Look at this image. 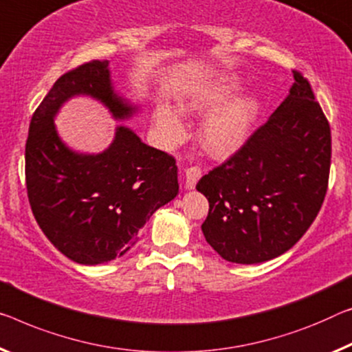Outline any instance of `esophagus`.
I'll return each instance as SVG.
<instances>
[{"label": "esophagus", "instance_id": "34e87169", "mask_svg": "<svg viewBox=\"0 0 352 352\" xmlns=\"http://www.w3.org/2000/svg\"><path fill=\"white\" fill-rule=\"evenodd\" d=\"M199 177H201V168L198 166H190V168L186 170V187L193 188L197 186Z\"/></svg>", "mask_w": 352, "mask_h": 352}]
</instances>
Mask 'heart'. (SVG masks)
<instances>
[{
    "mask_svg": "<svg viewBox=\"0 0 352 352\" xmlns=\"http://www.w3.org/2000/svg\"><path fill=\"white\" fill-rule=\"evenodd\" d=\"M239 88V78L226 75L195 91L179 105L181 111L192 113L222 104L209 113L199 129L203 148L215 159H228L234 154L245 143L258 116L259 104L256 97L241 96L228 100ZM154 118L165 142L175 143L182 137L181 118L170 107H159Z\"/></svg>",
    "mask_w": 352,
    "mask_h": 352,
    "instance_id": "b5f03b06",
    "label": "heart"
}]
</instances>
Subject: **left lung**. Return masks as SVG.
<instances>
[{
    "mask_svg": "<svg viewBox=\"0 0 352 352\" xmlns=\"http://www.w3.org/2000/svg\"><path fill=\"white\" fill-rule=\"evenodd\" d=\"M293 74L289 96L269 120L197 184L209 201L203 234L230 263L256 264L288 252L326 197L331 126L308 80Z\"/></svg>",
    "mask_w": 352,
    "mask_h": 352,
    "instance_id": "8db88e82",
    "label": "left lung"
}]
</instances>
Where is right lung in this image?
<instances>
[{"label":"right lung","mask_w":352,"mask_h":352,"mask_svg":"<svg viewBox=\"0 0 352 352\" xmlns=\"http://www.w3.org/2000/svg\"><path fill=\"white\" fill-rule=\"evenodd\" d=\"M100 100L116 120L137 111L113 91L108 61L85 63L59 77L36 108L25 148L32 215L47 239L78 264L108 263L137 244L138 231L177 195L173 155L120 126L110 148L78 154L58 137L53 118L70 97Z\"/></svg>","instance_id":"1"}]
</instances>
